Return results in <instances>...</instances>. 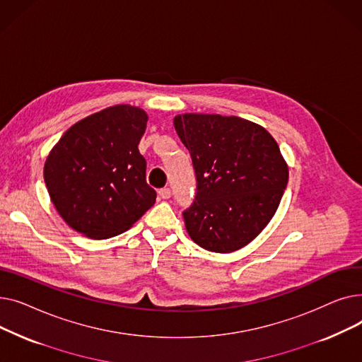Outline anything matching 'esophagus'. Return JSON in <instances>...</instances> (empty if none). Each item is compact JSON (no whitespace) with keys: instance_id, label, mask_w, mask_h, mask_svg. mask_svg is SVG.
Wrapping results in <instances>:
<instances>
[{"instance_id":"1","label":"esophagus","mask_w":362,"mask_h":362,"mask_svg":"<svg viewBox=\"0 0 362 362\" xmlns=\"http://www.w3.org/2000/svg\"><path fill=\"white\" fill-rule=\"evenodd\" d=\"M158 195H160V198L161 199H168L170 197H171V191L168 187H164V189H160L158 191Z\"/></svg>"}]
</instances>
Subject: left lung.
Segmentation results:
<instances>
[{"label":"left lung","mask_w":362,"mask_h":362,"mask_svg":"<svg viewBox=\"0 0 362 362\" xmlns=\"http://www.w3.org/2000/svg\"><path fill=\"white\" fill-rule=\"evenodd\" d=\"M173 123L198 182L183 213L187 235L211 252L243 248L270 223L288 185L289 167L276 139L236 116L186 112Z\"/></svg>","instance_id":"8db88e82"}]
</instances>
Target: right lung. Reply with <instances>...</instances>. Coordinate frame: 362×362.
Here are the masks:
<instances>
[{
	"mask_svg": "<svg viewBox=\"0 0 362 362\" xmlns=\"http://www.w3.org/2000/svg\"><path fill=\"white\" fill-rule=\"evenodd\" d=\"M145 110L120 104L104 108L64 132L45 160L44 180L57 213L90 239L126 232L156 204L138 145Z\"/></svg>",
	"mask_w": 362,
	"mask_h": 362,
	"instance_id": "right-lung-1",
	"label": "right lung"
}]
</instances>
